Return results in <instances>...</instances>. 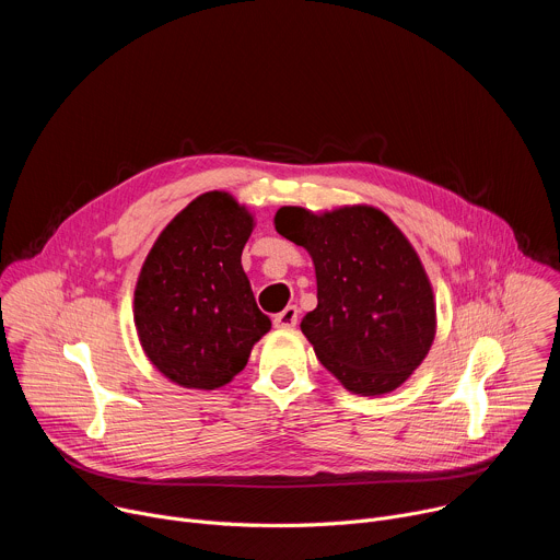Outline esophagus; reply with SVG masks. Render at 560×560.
I'll list each match as a JSON object with an SVG mask.
<instances>
[{"instance_id":"1","label":"esophagus","mask_w":560,"mask_h":560,"mask_svg":"<svg viewBox=\"0 0 560 560\" xmlns=\"http://www.w3.org/2000/svg\"><path fill=\"white\" fill-rule=\"evenodd\" d=\"M296 318H299V307L296 305H288L283 312L275 314L272 324L277 328H294L296 326Z\"/></svg>"}]
</instances>
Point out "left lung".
Segmentation results:
<instances>
[{"label": "left lung", "instance_id": "left-lung-1", "mask_svg": "<svg viewBox=\"0 0 560 560\" xmlns=\"http://www.w3.org/2000/svg\"><path fill=\"white\" fill-rule=\"evenodd\" d=\"M275 228L314 261L318 303L301 330L316 359L357 394L401 385L425 359L436 326L430 281L404 232L368 206L324 217L285 206Z\"/></svg>", "mask_w": 560, "mask_h": 560}]
</instances>
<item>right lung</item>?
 Returning <instances> with one entry per match:
<instances>
[{
  "label": "right lung",
  "mask_w": 560,
  "mask_h": 560,
  "mask_svg": "<svg viewBox=\"0 0 560 560\" xmlns=\"http://www.w3.org/2000/svg\"><path fill=\"white\" fill-rule=\"evenodd\" d=\"M250 232L246 208L214 190L188 203L145 257L137 332L154 368L184 387L225 385L272 326L242 268Z\"/></svg>",
  "instance_id": "1"
}]
</instances>
